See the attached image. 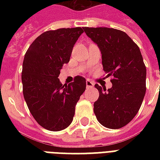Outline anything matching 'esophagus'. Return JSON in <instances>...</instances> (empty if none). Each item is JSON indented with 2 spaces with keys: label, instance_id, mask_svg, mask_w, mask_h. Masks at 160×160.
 I'll return each mask as SVG.
<instances>
[{
  "label": "esophagus",
  "instance_id": "34e87169",
  "mask_svg": "<svg viewBox=\"0 0 160 160\" xmlns=\"http://www.w3.org/2000/svg\"><path fill=\"white\" fill-rule=\"evenodd\" d=\"M86 85H87V87H88V88H90V87H93L94 86V84L89 80H87V81H86Z\"/></svg>",
  "mask_w": 160,
  "mask_h": 160
}]
</instances>
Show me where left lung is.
Wrapping results in <instances>:
<instances>
[{
	"label": "left lung",
	"mask_w": 160,
	"mask_h": 160,
	"mask_svg": "<svg viewBox=\"0 0 160 160\" xmlns=\"http://www.w3.org/2000/svg\"><path fill=\"white\" fill-rule=\"evenodd\" d=\"M102 54L103 69L112 76V87L106 90L98 84L99 97L93 104L98 121L108 128H121L130 122L146 93L147 68L135 42L120 30L83 27Z\"/></svg>",
	"instance_id": "left-lung-1"
}]
</instances>
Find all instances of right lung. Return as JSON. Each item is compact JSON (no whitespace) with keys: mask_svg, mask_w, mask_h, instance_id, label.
Wrapping results in <instances>:
<instances>
[{"mask_svg":"<svg viewBox=\"0 0 160 160\" xmlns=\"http://www.w3.org/2000/svg\"><path fill=\"white\" fill-rule=\"evenodd\" d=\"M83 32L81 27L47 31L33 41L25 55L21 75L24 98L31 114L45 129L60 131L68 127L86 90L84 77L75 76L73 82L64 85L58 79Z\"/></svg>","mask_w":160,"mask_h":160,"instance_id":"1","label":"right lung"}]
</instances>
